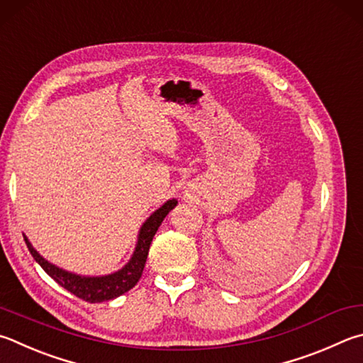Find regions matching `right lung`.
<instances>
[{
  "instance_id": "right-lung-1",
  "label": "right lung",
  "mask_w": 363,
  "mask_h": 363,
  "mask_svg": "<svg viewBox=\"0 0 363 363\" xmlns=\"http://www.w3.org/2000/svg\"><path fill=\"white\" fill-rule=\"evenodd\" d=\"M177 204V200H168L167 203L160 206L155 213L147 217V220L143 223L140 228V235H138L135 252L131 255L127 265L118 269L116 273H111L106 276H81L69 273L67 269H62L55 267L54 263H50L44 259L43 255H39L38 250L31 246L28 238L23 235V240L26 242L30 254L33 255L41 268L48 273L52 279L58 282L63 289H67L68 292L74 294L79 298H82L89 303H101L117 298V296L128 292L130 289H133L138 281H140L144 265H146V259L149 254L150 242H152L154 235L157 230L162 225L164 217Z\"/></svg>"
}]
</instances>
